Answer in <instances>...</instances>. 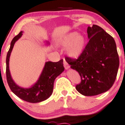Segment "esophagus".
<instances>
[{"mask_svg":"<svg viewBox=\"0 0 125 125\" xmlns=\"http://www.w3.org/2000/svg\"><path fill=\"white\" fill-rule=\"evenodd\" d=\"M64 67H65V70H68V68H70L69 65H68V64L67 62V61H65V60H64Z\"/></svg>","mask_w":125,"mask_h":125,"instance_id":"1","label":"esophagus"}]
</instances>
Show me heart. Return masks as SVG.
I'll use <instances>...</instances> for the list:
<instances>
[{
    "label": "heart",
    "mask_w": 125,
    "mask_h": 125,
    "mask_svg": "<svg viewBox=\"0 0 125 125\" xmlns=\"http://www.w3.org/2000/svg\"><path fill=\"white\" fill-rule=\"evenodd\" d=\"M85 36L78 32L73 31L60 36L57 40V44L65 48L67 55L72 58L80 57L85 48Z\"/></svg>",
    "instance_id": "heart-1"
}]
</instances>
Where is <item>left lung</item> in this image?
Instances as JSON below:
<instances>
[{
  "label": "left lung",
  "instance_id": "left-lung-1",
  "mask_svg": "<svg viewBox=\"0 0 125 125\" xmlns=\"http://www.w3.org/2000/svg\"><path fill=\"white\" fill-rule=\"evenodd\" d=\"M87 32L89 41L83 54L77 60L67 57L66 61L81 77L77 90L84 96H92L112 87L117 76L119 59L115 40L104 29L93 25L87 28Z\"/></svg>",
  "mask_w": 125,
  "mask_h": 125
}]
</instances>
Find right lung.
I'll return each instance as SVG.
<instances>
[{
	"mask_svg": "<svg viewBox=\"0 0 125 125\" xmlns=\"http://www.w3.org/2000/svg\"><path fill=\"white\" fill-rule=\"evenodd\" d=\"M23 31L13 38L10 43V46L6 56V78L10 89L18 97L22 100L35 103H40L47 100L51 96L53 92L54 83L55 78L64 71L63 60L58 62H53L47 61L45 63L44 68L38 80L31 86L28 88L22 87L18 85L12 77L9 70V60L15 42L20 39L23 35ZM45 44L50 45V42L45 41Z\"/></svg>",
	"mask_w": 125,
	"mask_h": 125,
	"instance_id": "obj_1",
	"label": "right lung"
}]
</instances>
